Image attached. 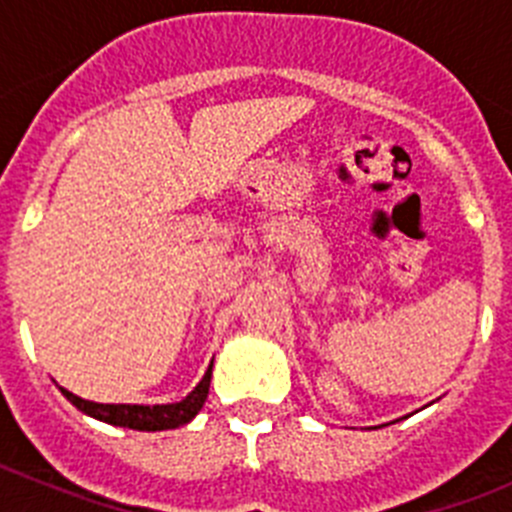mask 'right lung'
Segmentation results:
<instances>
[{
  "mask_svg": "<svg viewBox=\"0 0 512 512\" xmlns=\"http://www.w3.org/2000/svg\"><path fill=\"white\" fill-rule=\"evenodd\" d=\"M210 379L212 364L205 377H202V382L182 402H171V405H102V402L81 400V397L63 390V387L61 392L81 413L92 415L102 423L122 425V428H133V431H169V428H179V425L189 423L194 415L200 413L207 400V392H210Z\"/></svg>",
  "mask_w": 512,
  "mask_h": 512,
  "instance_id": "right-lung-1",
  "label": "right lung"
}]
</instances>
